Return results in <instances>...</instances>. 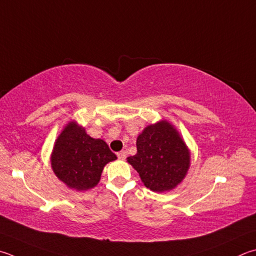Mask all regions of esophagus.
I'll return each instance as SVG.
<instances>
[{"label":"esophagus","mask_w":256,"mask_h":256,"mask_svg":"<svg viewBox=\"0 0 256 256\" xmlns=\"http://www.w3.org/2000/svg\"><path fill=\"white\" fill-rule=\"evenodd\" d=\"M118 159H120V160H124L125 158H126V152H125V151L118 152Z\"/></svg>","instance_id":"1"}]
</instances>
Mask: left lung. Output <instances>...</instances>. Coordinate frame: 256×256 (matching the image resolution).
<instances>
[{"instance_id":"8db88e82","label":"left lung","mask_w":256,"mask_h":256,"mask_svg":"<svg viewBox=\"0 0 256 256\" xmlns=\"http://www.w3.org/2000/svg\"><path fill=\"white\" fill-rule=\"evenodd\" d=\"M138 153L128 161L152 192L174 189L184 178L190 164L188 148L166 120L148 125L138 136Z\"/></svg>"}]
</instances>
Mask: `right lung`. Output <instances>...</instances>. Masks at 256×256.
<instances>
[{
  "label": "right lung",
  "instance_id": "add662e5",
  "mask_svg": "<svg viewBox=\"0 0 256 256\" xmlns=\"http://www.w3.org/2000/svg\"><path fill=\"white\" fill-rule=\"evenodd\" d=\"M115 159L106 142L87 136L85 130L72 122L56 141L51 166L62 182L80 192L95 187L104 166Z\"/></svg>",
  "mask_w": 256,
  "mask_h": 256
}]
</instances>
